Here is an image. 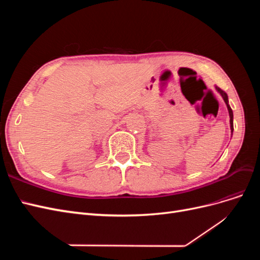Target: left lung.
Masks as SVG:
<instances>
[{"instance_id": "1", "label": "left lung", "mask_w": 260, "mask_h": 260, "mask_svg": "<svg viewBox=\"0 0 260 260\" xmlns=\"http://www.w3.org/2000/svg\"><path fill=\"white\" fill-rule=\"evenodd\" d=\"M216 90H217L220 94H221V96L223 98V101L225 102L226 107H228V111H229V115H230V127H231V131L233 132V112H232V109H231V107H230V105H229V101H228L226 93H225L223 90L218 88V86H216Z\"/></svg>"}]
</instances>
